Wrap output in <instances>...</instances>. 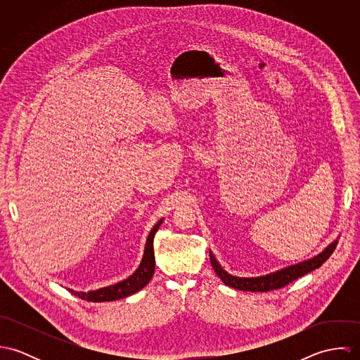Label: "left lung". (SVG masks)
Wrapping results in <instances>:
<instances>
[{"instance_id": "1", "label": "left lung", "mask_w": 360, "mask_h": 360, "mask_svg": "<svg viewBox=\"0 0 360 360\" xmlns=\"http://www.w3.org/2000/svg\"><path fill=\"white\" fill-rule=\"evenodd\" d=\"M337 241L333 243L331 245H328V248H326L320 255L311 257L305 262H301L298 264L285 267L283 270H278L276 273L267 274V276H262V277H254V278H240V277H234L231 274H229L227 271H224L220 264L217 263V260L213 257L212 252H209L210 257V264L214 269L216 274L220 277V280L236 290H241V291H252V292H266V291H273V290H278L285 287L287 284H290L291 281L305 276L309 271L320 267L330 255L334 252L335 247H337Z\"/></svg>"}]
</instances>
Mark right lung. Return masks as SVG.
<instances>
[{
    "label": "right lung",
    "mask_w": 360,
    "mask_h": 360,
    "mask_svg": "<svg viewBox=\"0 0 360 360\" xmlns=\"http://www.w3.org/2000/svg\"><path fill=\"white\" fill-rule=\"evenodd\" d=\"M160 224H162V220H159L155 224L154 229L151 230V233L147 238L143 262H141L140 267L136 270V273L131 274L129 278H126L115 285H109V287H105V288L97 290V291H90V292H77L73 290H69V291L73 295H76L77 298H82V300H86L90 302H106V301H115V300L129 297L131 294H136L141 288H144L154 276V237L155 233L158 231Z\"/></svg>",
    "instance_id": "add662e5"
}]
</instances>
